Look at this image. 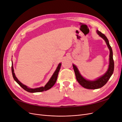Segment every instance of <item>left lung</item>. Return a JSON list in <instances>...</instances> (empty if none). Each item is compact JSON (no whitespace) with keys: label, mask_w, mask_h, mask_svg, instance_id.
<instances>
[{"label":"left lung","mask_w":122,"mask_h":122,"mask_svg":"<svg viewBox=\"0 0 122 122\" xmlns=\"http://www.w3.org/2000/svg\"><path fill=\"white\" fill-rule=\"evenodd\" d=\"M97 34L105 40L107 45L108 48L110 50L109 54V65L108 69L104 75H103L101 77L94 81L87 80L84 78L83 77L80 75V74L78 71V69L75 65H73V67L74 72L75 74L76 78L77 81L81 86L82 87L87 88V89H97V88H101L107 82L108 80L112 75L114 71V61L113 60V53L111 46H110L109 41L106 38V36L102 34V32L97 30Z\"/></svg>","instance_id":"8db88e82"}]
</instances>
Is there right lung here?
I'll return each mask as SVG.
<instances>
[{
  "instance_id": "right-lung-1",
  "label": "right lung",
  "mask_w": 122,
  "mask_h": 122,
  "mask_svg": "<svg viewBox=\"0 0 122 122\" xmlns=\"http://www.w3.org/2000/svg\"><path fill=\"white\" fill-rule=\"evenodd\" d=\"M61 63L58 64L56 70H55V71L53 73V74L52 76V77H51V78L50 79L49 81L47 82V83L45 85L44 87L42 86V87H40L36 88H29L27 87L26 86H25V85H24L21 82H20L18 80V79L17 78V77H16L15 75V73L14 72L13 62H12V75H13V77L14 80L16 81V82H17V83L26 91L29 92V93H37V92H41L46 91L47 90H49L50 88H51L54 86V84L56 81L58 74V72H59V71H60V68L61 67Z\"/></svg>"
}]
</instances>
